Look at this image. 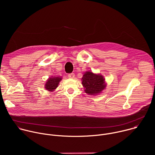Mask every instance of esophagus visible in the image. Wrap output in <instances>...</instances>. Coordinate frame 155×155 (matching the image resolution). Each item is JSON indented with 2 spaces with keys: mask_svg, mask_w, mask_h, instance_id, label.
Segmentation results:
<instances>
[{
  "mask_svg": "<svg viewBox=\"0 0 155 155\" xmlns=\"http://www.w3.org/2000/svg\"><path fill=\"white\" fill-rule=\"evenodd\" d=\"M68 77L70 78H74L75 77V74L74 73H72V74H69L68 75Z\"/></svg>",
  "mask_w": 155,
  "mask_h": 155,
  "instance_id": "esophagus-1",
  "label": "esophagus"
}]
</instances>
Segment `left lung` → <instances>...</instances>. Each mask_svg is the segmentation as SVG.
<instances>
[{"instance_id":"left-lung-1","label":"left lung","mask_w":155,"mask_h":155,"mask_svg":"<svg viewBox=\"0 0 155 155\" xmlns=\"http://www.w3.org/2000/svg\"><path fill=\"white\" fill-rule=\"evenodd\" d=\"M81 83L85 93L90 95L99 94L106 87L105 78L103 76L90 71H87L83 74Z\"/></svg>"}]
</instances>
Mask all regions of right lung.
<instances>
[{"label":"right lung","instance_id":"1","mask_svg":"<svg viewBox=\"0 0 155 155\" xmlns=\"http://www.w3.org/2000/svg\"><path fill=\"white\" fill-rule=\"evenodd\" d=\"M62 80V78L60 77H51L47 80V82L45 84V87L48 91H53L56 87L58 86L60 81Z\"/></svg>","mask_w":155,"mask_h":155}]
</instances>
